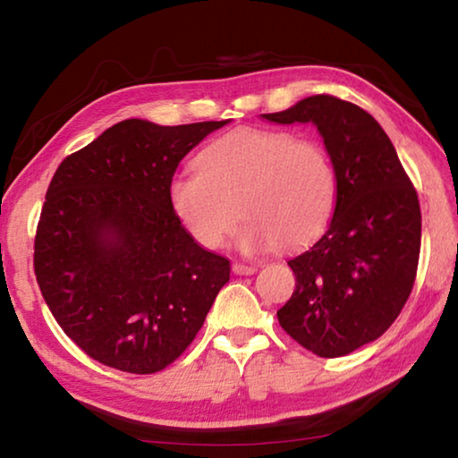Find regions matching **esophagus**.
I'll return each mask as SVG.
<instances>
[{
	"instance_id": "obj_1",
	"label": "esophagus",
	"mask_w": 458,
	"mask_h": 458,
	"mask_svg": "<svg viewBox=\"0 0 458 458\" xmlns=\"http://www.w3.org/2000/svg\"><path fill=\"white\" fill-rule=\"evenodd\" d=\"M232 270H234V275H254L257 273V265H252V262H234Z\"/></svg>"
}]
</instances>
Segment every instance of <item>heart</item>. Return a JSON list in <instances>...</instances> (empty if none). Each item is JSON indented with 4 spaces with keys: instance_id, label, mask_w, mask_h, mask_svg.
Here are the masks:
<instances>
[{
    "instance_id": "obj_1",
    "label": "heart",
    "mask_w": 458,
    "mask_h": 458,
    "mask_svg": "<svg viewBox=\"0 0 458 458\" xmlns=\"http://www.w3.org/2000/svg\"><path fill=\"white\" fill-rule=\"evenodd\" d=\"M337 177L315 139L289 131L242 127L222 135L196 159V174L169 182V204L206 250H218L238 212V244L297 250L319 238L335 210Z\"/></svg>"
}]
</instances>
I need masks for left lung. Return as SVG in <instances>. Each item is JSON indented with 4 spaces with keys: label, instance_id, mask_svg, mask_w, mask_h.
I'll use <instances>...</instances> for the list:
<instances>
[{
    "label": "left lung",
    "instance_id": "8db88e82",
    "mask_svg": "<svg viewBox=\"0 0 458 458\" xmlns=\"http://www.w3.org/2000/svg\"><path fill=\"white\" fill-rule=\"evenodd\" d=\"M262 117L313 123L337 177L325 234L289 260L297 284L276 311L289 335L319 358H339L377 339L412 293L420 257L418 193L390 137L358 105L307 97Z\"/></svg>",
    "mask_w": 458,
    "mask_h": 458
}]
</instances>
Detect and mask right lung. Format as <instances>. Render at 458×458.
<instances>
[{"mask_svg": "<svg viewBox=\"0 0 458 458\" xmlns=\"http://www.w3.org/2000/svg\"><path fill=\"white\" fill-rule=\"evenodd\" d=\"M228 121H121L62 161L46 191L34 273L62 331L89 358L155 374L198 335L230 260L193 240L169 204L180 161Z\"/></svg>", "mask_w": 458, "mask_h": 458, "instance_id": "obj_1", "label": "right lung"}]
</instances>
